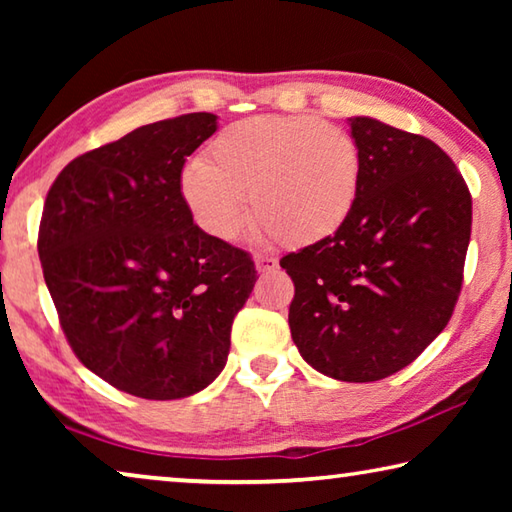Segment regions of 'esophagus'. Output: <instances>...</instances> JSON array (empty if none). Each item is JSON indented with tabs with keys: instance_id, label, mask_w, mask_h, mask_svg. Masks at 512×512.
Wrapping results in <instances>:
<instances>
[{
	"instance_id": "1",
	"label": "esophagus",
	"mask_w": 512,
	"mask_h": 512,
	"mask_svg": "<svg viewBox=\"0 0 512 512\" xmlns=\"http://www.w3.org/2000/svg\"><path fill=\"white\" fill-rule=\"evenodd\" d=\"M255 266H257V273H273L277 271V259L275 257H266V255H257L255 257Z\"/></svg>"
}]
</instances>
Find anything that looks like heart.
<instances>
[{
  "mask_svg": "<svg viewBox=\"0 0 512 512\" xmlns=\"http://www.w3.org/2000/svg\"><path fill=\"white\" fill-rule=\"evenodd\" d=\"M361 151L345 128L314 117L241 119L180 173V196L205 235L228 241L255 221L287 246H311L348 221Z\"/></svg>",
  "mask_w": 512,
  "mask_h": 512,
  "instance_id": "1",
  "label": "heart"
}]
</instances>
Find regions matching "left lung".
Masks as SVG:
<instances>
[{
	"instance_id": "left-lung-1",
	"label": "left lung",
	"mask_w": 512,
	"mask_h": 512,
	"mask_svg": "<svg viewBox=\"0 0 512 512\" xmlns=\"http://www.w3.org/2000/svg\"><path fill=\"white\" fill-rule=\"evenodd\" d=\"M361 151L352 212L332 237L280 259L296 296L291 339L311 368L377 381L443 332L461 293L472 196L438 144L350 117Z\"/></svg>"
}]
</instances>
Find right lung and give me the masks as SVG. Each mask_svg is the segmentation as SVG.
<instances>
[{
	"label": "right lung",
	"instance_id": "obj_1",
	"mask_svg": "<svg viewBox=\"0 0 512 512\" xmlns=\"http://www.w3.org/2000/svg\"><path fill=\"white\" fill-rule=\"evenodd\" d=\"M216 131L192 112L135 128L58 173L38 255L76 357L110 386L180 400L221 375L257 282L248 253L198 228L180 173Z\"/></svg>",
	"mask_w": 512,
	"mask_h": 512
}]
</instances>
